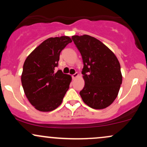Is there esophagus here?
<instances>
[{"mask_svg":"<svg viewBox=\"0 0 147 147\" xmlns=\"http://www.w3.org/2000/svg\"><path fill=\"white\" fill-rule=\"evenodd\" d=\"M78 76H79V73H78V72H76V73L74 74V75H72V79H75L77 78V77H78Z\"/></svg>","mask_w":147,"mask_h":147,"instance_id":"1","label":"esophagus"}]
</instances>
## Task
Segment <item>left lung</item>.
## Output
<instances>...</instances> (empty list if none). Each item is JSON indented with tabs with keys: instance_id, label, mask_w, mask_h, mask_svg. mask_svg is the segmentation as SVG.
<instances>
[{
	"instance_id": "1",
	"label": "left lung",
	"mask_w": 147,
	"mask_h": 147,
	"mask_svg": "<svg viewBox=\"0 0 147 147\" xmlns=\"http://www.w3.org/2000/svg\"><path fill=\"white\" fill-rule=\"evenodd\" d=\"M72 39L82 56L84 88L80 94L86 105L101 109L109 106L118 94L123 76L115 54L100 40L88 35Z\"/></svg>"
}]
</instances>
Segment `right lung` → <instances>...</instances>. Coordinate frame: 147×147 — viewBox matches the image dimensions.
<instances>
[{"label": "right lung", "mask_w": 147, "mask_h": 147, "mask_svg": "<svg viewBox=\"0 0 147 147\" xmlns=\"http://www.w3.org/2000/svg\"><path fill=\"white\" fill-rule=\"evenodd\" d=\"M72 42L68 36L48 38L28 55L21 82L26 98L40 112H51L62 102L72 81L61 70L55 71L61 51Z\"/></svg>", "instance_id": "add662e5"}]
</instances>
